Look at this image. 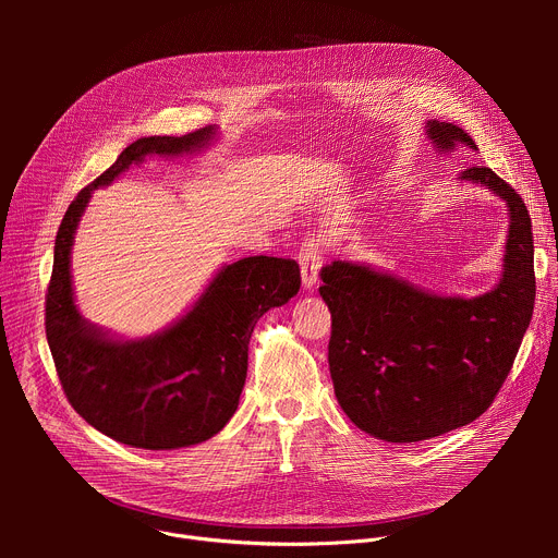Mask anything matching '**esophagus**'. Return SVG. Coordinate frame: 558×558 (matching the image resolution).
Returning <instances> with one entry per match:
<instances>
[{
    "label": "esophagus",
    "instance_id": "esophagus-1",
    "mask_svg": "<svg viewBox=\"0 0 558 558\" xmlns=\"http://www.w3.org/2000/svg\"><path fill=\"white\" fill-rule=\"evenodd\" d=\"M323 260V233H308L298 252V263L302 271L304 289H311L317 282V271H320Z\"/></svg>",
    "mask_w": 558,
    "mask_h": 558
}]
</instances>
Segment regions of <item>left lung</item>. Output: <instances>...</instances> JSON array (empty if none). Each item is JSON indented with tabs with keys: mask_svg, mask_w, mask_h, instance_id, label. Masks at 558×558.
Here are the masks:
<instances>
[{
	"mask_svg": "<svg viewBox=\"0 0 558 558\" xmlns=\"http://www.w3.org/2000/svg\"><path fill=\"white\" fill-rule=\"evenodd\" d=\"M439 151L474 141L452 123L428 121ZM482 183L510 207L501 282L480 298H441L364 265L336 260L320 269L331 311L329 368L349 420L384 441L411 444L484 415L501 390L534 308L532 220L523 198L490 168Z\"/></svg>",
	"mask_w": 558,
	"mask_h": 558,
	"instance_id": "obj_1",
	"label": "left lung"
}]
</instances>
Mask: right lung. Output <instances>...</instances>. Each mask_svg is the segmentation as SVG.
Wrapping results in <instances>:
<instances>
[{"instance_id": "add662e5", "label": "right lung", "mask_w": 558, "mask_h": 558, "mask_svg": "<svg viewBox=\"0 0 558 558\" xmlns=\"http://www.w3.org/2000/svg\"><path fill=\"white\" fill-rule=\"evenodd\" d=\"M214 136H145L70 203L54 241L46 293V338L70 407L99 433L132 448L170 450L214 437L235 413L247 377V351L260 315L300 291L291 258L250 256L227 265L194 308L168 331L117 342L78 315L70 247L93 190L112 183L147 154L196 151Z\"/></svg>"}]
</instances>
